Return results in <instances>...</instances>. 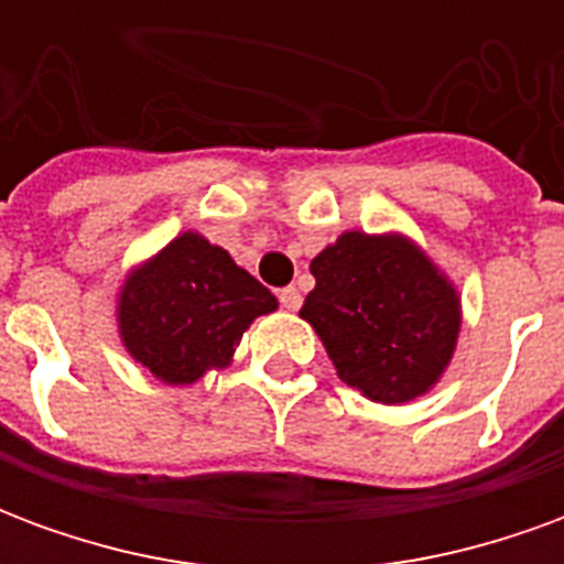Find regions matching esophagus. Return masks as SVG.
<instances>
[{
	"label": "esophagus",
	"instance_id": "1",
	"mask_svg": "<svg viewBox=\"0 0 564 564\" xmlns=\"http://www.w3.org/2000/svg\"><path fill=\"white\" fill-rule=\"evenodd\" d=\"M278 299H281V305L286 307V311H299V307H302V293H299L295 286H283L281 293H278Z\"/></svg>",
	"mask_w": 564,
	"mask_h": 564
}]
</instances>
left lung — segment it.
<instances>
[{"mask_svg": "<svg viewBox=\"0 0 564 564\" xmlns=\"http://www.w3.org/2000/svg\"><path fill=\"white\" fill-rule=\"evenodd\" d=\"M317 286L307 319L338 378L380 404H404L435 387L462 326L456 286L399 232H344L311 262Z\"/></svg>", "mask_w": 564, "mask_h": 564, "instance_id": "8db88e82", "label": "left lung"}]
</instances>
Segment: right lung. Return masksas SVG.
Segmentation results:
<instances>
[{
    "mask_svg": "<svg viewBox=\"0 0 564 564\" xmlns=\"http://www.w3.org/2000/svg\"><path fill=\"white\" fill-rule=\"evenodd\" d=\"M278 299L223 247L181 232L132 269L117 293V329L127 354L156 380L186 387L226 368L247 326Z\"/></svg>",
    "mask_w": 564,
    "mask_h": 564,
    "instance_id": "add662e5",
    "label": "right lung"
}]
</instances>
